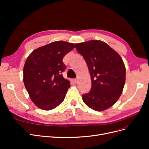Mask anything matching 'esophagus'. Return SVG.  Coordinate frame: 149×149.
<instances>
[{"mask_svg": "<svg viewBox=\"0 0 149 149\" xmlns=\"http://www.w3.org/2000/svg\"><path fill=\"white\" fill-rule=\"evenodd\" d=\"M78 81H79V79H78V78H76V79H74V82L75 83H78Z\"/></svg>", "mask_w": 149, "mask_h": 149, "instance_id": "1", "label": "esophagus"}]
</instances>
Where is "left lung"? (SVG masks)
<instances>
[{"label":"left lung","mask_w":149,"mask_h":149,"mask_svg":"<svg viewBox=\"0 0 149 149\" xmlns=\"http://www.w3.org/2000/svg\"><path fill=\"white\" fill-rule=\"evenodd\" d=\"M86 62L91 75V88L83 94V101L97 111L113 106L120 96L125 81V67L114 49L101 40L75 44Z\"/></svg>","instance_id":"left-lung-1"}]
</instances>
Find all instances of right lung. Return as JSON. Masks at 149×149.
Masks as SVG:
<instances>
[{
	"label": "right lung",
	"mask_w": 149,
	"mask_h": 149,
	"mask_svg": "<svg viewBox=\"0 0 149 149\" xmlns=\"http://www.w3.org/2000/svg\"><path fill=\"white\" fill-rule=\"evenodd\" d=\"M74 45L57 41L39 47L27 57L24 67V83L31 100L38 108L49 111L64 101L70 81L62 73L63 58Z\"/></svg>",
	"instance_id": "add662e5"
}]
</instances>
